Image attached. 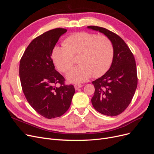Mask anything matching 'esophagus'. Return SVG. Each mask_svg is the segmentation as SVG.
<instances>
[{"instance_id": "1", "label": "esophagus", "mask_w": 154, "mask_h": 154, "mask_svg": "<svg viewBox=\"0 0 154 154\" xmlns=\"http://www.w3.org/2000/svg\"><path fill=\"white\" fill-rule=\"evenodd\" d=\"M82 86L83 85H81V84H75V85H74V88H75L76 90H78L80 88H81Z\"/></svg>"}]
</instances>
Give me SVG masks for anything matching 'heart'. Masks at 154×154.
<instances>
[{
    "mask_svg": "<svg viewBox=\"0 0 154 154\" xmlns=\"http://www.w3.org/2000/svg\"><path fill=\"white\" fill-rule=\"evenodd\" d=\"M78 55V66L67 74L72 83H82L92 75L99 77L110 68L114 57V47L110 40L104 35L78 32L68 36L62 45L55 46L52 58L57 68L67 72L73 65V56Z\"/></svg>",
    "mask_w": 154,
    "mask_h": 154,
    "instance_id": "1",
    "label": "heart"
}]
</instances>
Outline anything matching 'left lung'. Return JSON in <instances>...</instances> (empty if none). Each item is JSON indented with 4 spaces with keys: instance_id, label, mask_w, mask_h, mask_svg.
Here are the masks:
<instances>
[{
    "instance_id": "obj_1",
    "label": "left lung",
    "mask_w": 154,
    "mask_h": 154,
    "mask_svg": "<svg viewBox=\"0 0 154 154\" xmlns=\"http://www.w3.org/2000/svg\"><path fill=\"white\" fill-rule=\"evenodd\" d=\"M110 40L114 47V57L109 70L93 81L95 92L92 104L100 113L116 116L127 108L137 86L136 60L132 51L119 36L104 27L90 26Z\"/></svg>"
}]
</instances>
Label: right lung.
<instances>
[{
    "label": "right lung",
    "mask_w": 154,
    "mask_h": 154,
    "mask_svg": "<svg viewBox=\"0 0 154 154\" xmlns=\"http://www.w3.org/2000/svg\"><path fill=\"white\" fill-rule=\"evenodd\" d=\"M66 32L56 28L36 37L20 61L19 75L26 98L36 112L48 119L66 112L75 92L72 85L65 84L66 80L56 71L51 58L56 44Z\"/></svg>",
    "instance_id": "add662e5"
}]
</instances>
